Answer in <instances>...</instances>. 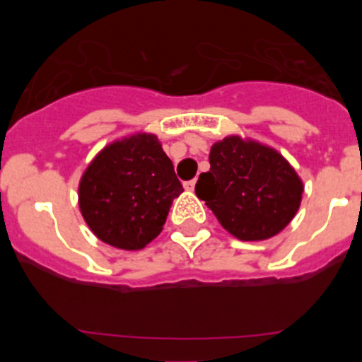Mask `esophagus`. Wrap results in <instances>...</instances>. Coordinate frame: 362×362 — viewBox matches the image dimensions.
Instances as JSON below:
<instances>
[{"label": "esophagus", "mask_w": 362, "mask_h": 362, "mask_svg": "<svg viewBox=\"0 0 362 362\" xmlns=\"http://www.w3.org/2000/svg\"><path fill=\"white\" fill-rule=\"evenodd\" d=\"M194 185H196V180H187V182H184L185 191H192V189H194Z\"/></svg>", "instance_id": "34e87169"}]
</instances>
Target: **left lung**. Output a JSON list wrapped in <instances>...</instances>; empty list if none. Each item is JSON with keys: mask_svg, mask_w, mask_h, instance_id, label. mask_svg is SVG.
I'll use <instances>...</instances> for the list:
<instances>
[{"mask_svg": "<svg viewBox=\"0 0 362 362\" xmlns=\"http://www.w3.org/2000/svg\"><path fill=\"white\" fill-rule=\"evenodd\" d=\"M210 171L202 173L196 196L222 228L243 242L275 236L294 218L303 184L289 163L273 148L240 136L211 147Z\"/></svg>", "mask_w": 362, "mask_h": 362, "instance_id": "8db88e82", "label": "left lung"}]
</instances>
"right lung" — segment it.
Wrapping results in <instances>:
<instances>
[{"label": "right lung", "mask_w": 362, "mask_h": 362, "mask_svg": "<svg viewBox=\"0 0 362 362\" xmlns=\"http://www.w3.org/2000/svg\"><path fill=\"white\" fill-rule=\"evenodd\" d=\"M180 192L184 187L158 136L138 133L94 158L80 180L78 204L101 242L140 250L163 231Z\"/></svg>", "instance_id": "right-lung-1"}]
</instances>
